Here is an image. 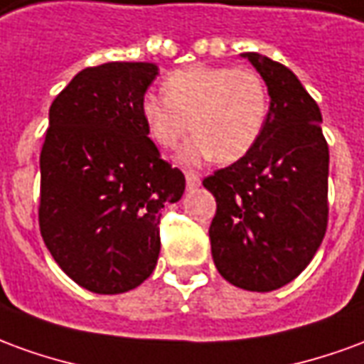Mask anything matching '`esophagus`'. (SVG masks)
Masks as SVG:
<instances>
[{"instance_id": "1", "label": "esophagus", "mask_w": 364, "mask_h": 364, "mask_svg": "<svg viewBox=\"0 0 364 364\" xmlns=\"http://www.w3.org/2000/svg\"><path fill=\"white\" fill-rule=\"evenodd\" d=\"M185 179H187V189L189 191L197 189L198 185H200V177H198L195 171H187V173H185Z\"/></svg>"}]
</instances>
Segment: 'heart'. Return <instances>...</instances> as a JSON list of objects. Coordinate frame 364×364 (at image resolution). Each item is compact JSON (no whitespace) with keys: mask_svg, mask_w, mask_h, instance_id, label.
I'll use <instances>...</instances> for the list:
<instances>
[{"mask_svg":"<svg viewBox=\"0 0 364 364\" xmlns=\"http://www.w3.org/2000/svg\"><path fill=\"white\" fill-rule=\"evenodd\" d=\"M164 93H144L140 117L151 140L166 150H173L189 127L195 130L177 154L185 166L210 158L220 164L237 161L265 127L267 87L250 68L193 64L167 74Z\"/></svg>","mask_w":364,"mask_h":364,"instance_id":"heart-1","label":"heart"}]
</instances>
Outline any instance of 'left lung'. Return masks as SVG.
Listing matches in <instances>:
<instances>
[{"mask_svg": "<svg viewBox=\"0 0 364 364\" xmlns=\"http://www.w3.org/2000/svg\"><path fill=\"white\" fill-rule=\"evenodd\" d=\"M269 93L259 140L203 185L216 198L208 230L214 265L234 287L277 290L318 252L328 226V142L321 112L289 68L244 52Z\"/></svg>", "mask_w": 364, "mask_h": 364, "instance_id": "8db88e82", "label": "left lung"}]
</instances>
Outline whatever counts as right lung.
<instances>
[{
  "mask_svg": "<svg viewBox=\"0 0 364 364\" xmlns=\"http://www.w3.org/2000/svg\"><path fill=\"white\" fill-rule=\"evenodd\" d=\"M151 62L85 68L54 99L41 151L38 224L60 269L83 289L120 294L159 255V216L185 191L140 117Z\"/></svg>",
  "mask_w": 364,
  "mask_h": 364,
  "instance_id": "1",
  "label": "right lung"
}]
</instances>
